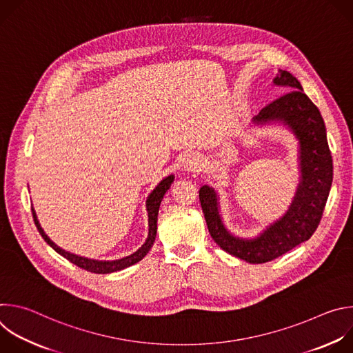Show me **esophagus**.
Segmentation results:
<instances>
[{
  "instance_id": "1",
  "label": "esophagus",
  "mask_w": 353,
  "mask_h": 353,
  "mask_svg": "<svg viewBox=\"0 0 353 353\" xmlns=\"http://www.w3.org/2000/svg\"><path fill=\"white\" fill-rule=\"evenodd\" d=\"M183 168L187 172H199L201 168H203V161L199 159V157L195 155H188L184 161H183Z\"/></svg>"
}]
</instances>
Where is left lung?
Returning a JSON list of instances; mask_svg holds the SVG:
<instances>
[{"mask_svg":"<svg viewBox=\"0 0 353 353\" xmlns=\"http://www.w3.org/2000/svg\"><path fill=\"white\" fill-rule=\"evenodd\" d=\"M274 85L285 86L289 92L265 106L253 123L265 125L279 121L299 141L300 177L286 214L257 237H237L222 222L216 191L207 184L199 188V203L211 237L226 253L250 264L272 261L309 240L323 218L332 184V158L320 110L290 72L279 70Z\"/></svg>","mask_w":353,"mask_h":353,"instance_id":"8db88e82","label":"left lung"}]
</instances>
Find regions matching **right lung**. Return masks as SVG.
<instances>
[{
    "instance_id": "obj_1",
    "label": "right lung",
    "mask_w": 353,
    "mask_h": 353,
    "mask_svg": "<svg viewBox=\"0 0 353 353\" xmlns=\"http://www.w3.org/2000/svg\"><path fill=\"white\" fill-rule=\"evenodd\" d=\"M174 180V176L170 174L168 177H165L155 188L154 191L149 194L148 199H146V211H148V225H149V232H148V237L145 240V243L135 251V253H132L131 256H127L124 259H120V260H113V261H99V260H92V259H88V257H81V256H77V254H72L70 253V251H65L63 250L61 247H59L53 240H50V237L44 233V230L41 229L39 221H37V216H36V212L32 208V214H33V221H34V225L39 230V233L41 234V237L44 239V241L53 247L59 254H61L64 259H67L68 261H71L72 264L78 265L79 268L82 270H86L89 272H93V274H110V272H117V271H121L138 261H141L148 251L150 250V247L154 245V241H155V237H157V230H158V212H159V207H161V203L163 199V195L166 194V191L170 188L172 183Z\"/></svg>"
}]
</instances>
